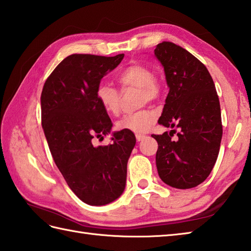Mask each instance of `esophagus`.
I'll return each instance as SVG.
<instances>
[{
    "instance_id": "esophagus-1",
    "label": "esophagus",
    "mask_w": 251,
    "mask_h": 251,
    "mask_svg": "<svg viewBox=\"0 0 251 251\" xmlns=\"http://www.w3.org/2000/svg\"><path fill=\"white\" fill-rule=\"evenodd\" d=\"M146 136H143V135H139V134H137L136 135V139H137V141H142V140H145L146 139Z\"/></svg>"
}]
</instances>
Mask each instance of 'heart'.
I'll use <instances>...</instances> for the list:
<instances>
[{
	"label": "heart",
	"instance_id": "obj_1",
	"mask_svg": "<svg viewBox=\"0 0 251 251\" xmlns=\"http://www.w3.org/2000/svg\"><path fill=\"white\" fill-rule=\"evenodd\" d=\"M117 81L123 89L137 88L138 102L140 105L146 102H153L159 99L162 95L161 85L154 78V72L146 66L134 63L123 70ZM96 98L106 113L117 114L120 112L121 94L119 90L108 83H100L96 89ZM156 121L155 112L142 109L132 113H127L116 123V127L121 130H128L137 134L148 131Z\"/></svg>",
	"mask_w": 251,
	"mask_h": 251
}]
</instances>
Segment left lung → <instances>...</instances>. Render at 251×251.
Returning <instances> with one entry per match:
<instances>
[{
	"label": "left lung",
	"instance_id": "obj_1",
	"mask_svg": "<svg viewBox=\"0 0 251 251\" xmlns=\"http://www.w3.org/2000/svg\"><path fill=\"white\" fill-rule=\"evenodd\" d=\"M154 54L169 87L158 124L173 128L169 134L152 135L158 143V176L173 188H194L209 176L220 150L222 122L215 83L196 57L172 42L157 44Z\"/></svg>",
	"mask_w": 251,
	"mask_h": 251
}]
</instances>
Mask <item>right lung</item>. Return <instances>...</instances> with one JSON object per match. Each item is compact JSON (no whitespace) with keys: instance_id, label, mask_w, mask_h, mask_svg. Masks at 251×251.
<instances>
[{"instance_id":"1","label":"right lung","mask_w":251,"mask_h":251,"mask_svg":"<svg viewBox=\"0 0 251 251\" xmlns=\"http://www.w3.org/2000/svg\"><path fill=\"white\" fill-rule=\"evenodd\" d=\"M123 58L124 54L68 56L46 79L41 95L42 127L51 156L74 194L92 206L110 204L122 195L136 145L128 130L113 132L109 146L93 143L110 134L113 125L96 89Z\"/></svg>"}]
</instances>
